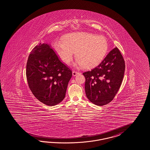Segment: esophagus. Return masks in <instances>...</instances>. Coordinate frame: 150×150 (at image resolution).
I'll return each instance as SVG.
<instances>
[{
	"label": "esophagus",
	"mask_w": 150,
	"mask_h": 150,
	"mask_svg": "<svg viewBox=\"0 0 150 150\" xmlns=\"http://www.w3.org/2000/svg\"><path fill=\"white\" fill-rule=\"evenodd\" d=\"M78 74H79V73L77 72V71H73V75L74 76H76Z\"/></svg>",
	"instance_id": "34e87169"
}]
</instances>
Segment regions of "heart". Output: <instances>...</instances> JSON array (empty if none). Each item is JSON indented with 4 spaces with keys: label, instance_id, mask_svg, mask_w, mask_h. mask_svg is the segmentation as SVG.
I'll use <instances>...</instances> for the list:
<instances>
[{
    "label": "heart",
    "instance_id": "heart-1",
    "mask_svg": "<svg viewBox=\"0 0 150 150\" xmlns=\"http://www.w3.org/2000/svg\"><path fill=\"white\" fill-rule=\"evenodd\" d=\"M63 42H56L53 49L62 62L69 64L75 52L77 58L75 66L91 68L105 57L109 49L108 42L103 37L87 33L79 32L68 35Z\"/></svg>",
    "mask_w": 150,
    "mask_h": 150
}]
</instances>
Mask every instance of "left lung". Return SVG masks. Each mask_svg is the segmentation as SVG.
I'll use <instances>...</instances> for the list:
<instances>
[{
	"instance_id": "1",
	"label": "left lung",
	"mask_w": 150,
	"mask_h": 150,
	"mask_svg": "<svg viewBox=\"0 0 150 150\" xmlns=\"http://www.w3.org/2000/svg\"><path fill=\"white\" fill-rule=\"evenodd\" d=\"M125 70L124 59L115 47L97 67L83 73L86 94L89 101L98 106L112 101L121 85Z\"/></svg>"
}]
</instances>
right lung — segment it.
Returning a JSON list of instances; mask_svg holds the SVG:
<instances>
[{"instance_id":"right-lung-1","label":"right lung","mask_w":150,"mask_h":150,"mask_svg":"<svg viewBox=\"0 0 150 150\" xmlns=\"http://www.w3.org/2000/svg\"><path fill=\"white\" fill-rule=\"evenodd\" d=\"M29 87L39 101L56 105L64 99L72 71L61 62L47 43H40L31 51L26 67Z\"/></svg>"}]
</instances>
